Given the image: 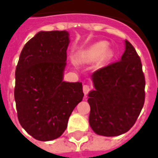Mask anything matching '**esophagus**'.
Returning <instances> with one entry per match:
<instances>
[{"label": "esophagus", "instance_id": "1", "mask_svg": "<svg viewBox=\"0 0 158 158\" xmlns=\"http://www.w3.org/2000/svg\"><path fill=\"white\" fill-rule=\"evenodd\" d=\"M83 91H84L85 94H87L90 91V86L88 85H85L83 86Z\"/></svg>", "mask_w": 158, "mask_h": 158}]
</instances>
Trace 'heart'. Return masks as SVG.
Masks as SVG:
<instances>
[{
	"mask_svg": "<svg viewBox=\"0 0 158 158\" xmlns=\"http://www.w3.org/2000/svg\"><path fill=\"white\" fill-rule=\"evenodd\" d=\"M107 47H108L107 43L105 42H100V43H95L83 52L80 55V58L85 62L94 61L98 58H100L101 56L106 55V53L105 55L103 53L106 52Z\"/></svg>",
	"mask_w": 158,
	"mask_h": 158,
	"instance_id": "heart-1",
	"label": "heart"
}]
</instances>
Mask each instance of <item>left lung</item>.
<instances>
[{
	"mask_svg": "<svg viewBox=\"0 0 158 158\" xmlns=\"http://www.w3.org/2000/svg\"><path fill=\"white\" fill-rule=\"evenodd\" d=\"M89 121L98 135L115 136L134 126L145 102V76L141 58L129 41L121 59L92 74Z\"/></svg>",
	"mask_w": 158,
	"mask_h": 158,
	"instance_id": "1",
	"label": "left lung"
}]
</instances>
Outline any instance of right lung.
Listing matches in <instances>:
<instances>
[{"mask_svg": "<svg viewBox=\"0 0 158 158\" xmlns=\"http://www.w3.org/2000/svg\"><path fill=\"white\" fill-rule=\"evenodd\" d=\"M69 43L68 31H39L20 54L14 89L17 118L38 141L59 137L84 97L82 83L63 80Z\"/></svg>", "mask_w": 158, "mask_h": 158, "instance_id": "1", "label": "right lung"}]
</instances>
